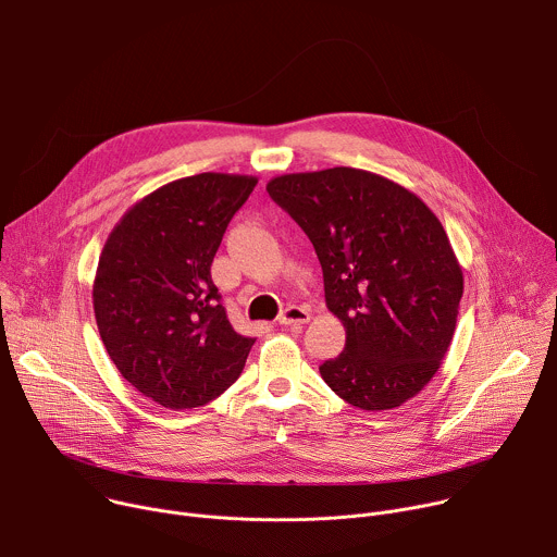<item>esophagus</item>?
<instances>
[{
	"mask_svg": "<svg viewBox=\"0 0 557 557\" xmlns=\"http://www.w3.org/2000/svg\"><path fill=\"white\" fill-rule=\"evenodd\" d=\"M277 322L282 326H301L310 322V312L304 306H288L282 310V314L277 317Z\"/></svg>",
	"mask_w": 557,
	"mask_h": 557,
	"instance_id": "esophagus-1",
	"label": "esophagus"
}]
</instances>
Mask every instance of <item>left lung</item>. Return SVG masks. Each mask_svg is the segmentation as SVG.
I'll return each mask as SVG.
<instances>
[{
    "label": "left lung",
    "instance_id": "left-lung-1",
    "mask_svg": "<svg viewBox=\"0 0 557 557\" xmlns=\"http://www.w3.org/2000/svg\"><path fill=\"white\" fill-rule=\"evenodd\" d=\"M267 191L308 235L346 329L322 379L361 410L410 401L441 368L462 297L441 220L410 189L355 168L284 174Z\"/></svg>",
    "mask_w": 557,
    "mask_h": 557
}]
</instances>
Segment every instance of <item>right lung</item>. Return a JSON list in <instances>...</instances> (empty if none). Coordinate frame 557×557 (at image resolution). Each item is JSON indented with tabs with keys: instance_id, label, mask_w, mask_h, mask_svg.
I'll return each mask as SVG.
<instances>
[{
	"instance_id": "obj_1",
	"label": "right lung",
	"mask_w": 557,
	"mask_h": 557,
	"mask_svg": "<svg viewBox=\"0 0 557 557\" xmlns=\"http://www.w3.org/2000/svg\"><path fill=\"white\" fill-rule=\"evenodd\" d=\"M256 176L205 172L125 211L101 251L92 304L103 346L138 392L191 410L240 376L253 337L235 333L211 262Z\"/></svg>"
}]
</instances>
